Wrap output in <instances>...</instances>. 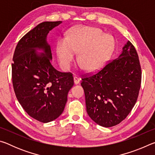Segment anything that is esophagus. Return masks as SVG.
Returning <instances> with one entry per match:
<instances>
[{"label": "esophagus", "mask_w": 155, "mask_h": 155, "mask_svg": "<svg viewBox=\"0 0 155 155\" xmlns=\"http://www.w3.org/2000/svg\"><path fill=\"white\" fill-rule=\"evenodd\" d=\"M80 78H78L77 77H74V84H76V85H77V84H78L80 83Z\"/></svg>", "instance_id": "1"}]
</instances>
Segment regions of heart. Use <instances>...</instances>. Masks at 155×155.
Segmentation results:
<instances>
[{
  "label": "heart",
  "mask_w": 155,
  "mask_h": 155,
  "mask_svg": "<svg viewBox=\"0 0 155 155\" xmlns=\"http://www.w3.org/2000/svg\"><path fill=\"white\" fill-rule=\"evenodd\" d=\"M115 41L109 34H104L98 28L81 27L72 31L68 39L57 41L56 52L61 66L69 69L75 53L78 61L87 72H94L103 67L111 56Z\"/></svg>",
  "instance_id": "heart-1"
}]
</instances>
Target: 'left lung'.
<instances>
[{"label": "left lung", "mask_w": 155, "mask_h": 155, "mask_svg": "<svg viewBox=\"0 0 155 155\" xmlns=\"http://www.w3.org/2000/svg\"><path fill=\"white\" fill-rule=\"evenodd\" d=\"M141 81L138 54L128 41L117 59L96 74L82 78L89 116L104 127L118 124L135 104Z\"/></svg>", "instance_id": "obj_1"}]
</instances>
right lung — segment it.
I'll return each instance as SVG.
<instances>
[{
	"label": "right lung",
	"instance_id": "right-lung-1",
	"mask_svg": "<svg viewBox=\"0 0 155 155\" xmlns=\"http://www.w3.org/2000/svg\"><path fill=\"white\" fill-rule=\"evenodd\" d=\"M61 23L44 22L37 25L18 41L13 57L12 83L18 101L31 117L43 123L61 115L74 85L72 74L58 71L51 63L47 35Z\"/></svg>",
	"mask_w": 155,
	"mask_h": 155
}]
</instances>
